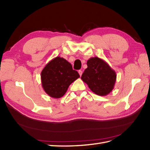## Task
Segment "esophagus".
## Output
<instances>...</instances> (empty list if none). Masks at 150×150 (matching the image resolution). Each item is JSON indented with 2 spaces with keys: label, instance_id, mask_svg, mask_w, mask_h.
Listing matches in <instances>:
<instances>
[{
  "label": "esophagus",
  "instance_id": "34e87169",
  "mask_svg": "<svg viewBox=\"0 0 150 150\" xmlns=\"http://www.w3.org/2000/svg\"><path fill=\"white\" fill-rule=\"evenodd\" d=\"M78 72L79 73V75H80V76H81L82 74V70H79Z\"/></svg>",
  "mask_w": 150,
  "mask_h": 150
}]
</instances>
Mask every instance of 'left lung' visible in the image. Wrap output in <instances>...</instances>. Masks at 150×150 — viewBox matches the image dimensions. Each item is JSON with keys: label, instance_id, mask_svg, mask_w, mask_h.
Here are the masks:
<instances>
[{"label": "left lung", "instance_id": "obj_1", "mask_svg": "<svg viewBox=\"0 0 150 150\" xmlns=\"http://www.w3.org/2000/svg\"><path fill=\"white\" fill-rule=\"evenodd\" d=\"M87 66L88 68L82 75V81L95 94L100 96L109 94L115 84V71L106 61L97 57L89 59Z\"/></svg>", "mask_w": 150, "mask_h": 150}]
</instances>
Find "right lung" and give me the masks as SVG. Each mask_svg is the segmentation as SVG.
Instances as JSON below:
<instances>
[{
  "mask_svg": "<svg viewBox=\"0 0 150 150\" xmlns=\"http://www.w3.org/2000/svg\"><path fill=\"white\" fill-rule=\"evenodd\" d=\"M40 77L44 91L51 97L59 98L66 93L69 85L80 75L66 59L57 57L45 66Z\"/></svg>",
  "mask_w": 150,
  "mask_h": 150,
  "instance_id": "obj_1",
  "label": "right lung"
}]
</instances>
